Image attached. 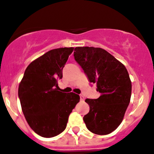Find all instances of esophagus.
Wrapping results in <instances>:
<instances>
[{"label":"esophagus","mask_w":154,"mask_h":154,"mask_svg":"<svg viewBox=\"0 0 154 154\" xmlns=\"http://www.w3.org/2000/svg\"><path fill=\"white\" fill-rule=\"evenodd\" d=\"M80 101H84L85 98H84V96H83V95H80Z\"/></svg>","instance_id":"esophagus-1"}]
</instances>
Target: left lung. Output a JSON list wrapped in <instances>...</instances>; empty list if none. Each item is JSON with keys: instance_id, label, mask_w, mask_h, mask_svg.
<instances>
[{"instance_id": "8db88e82", "label": "left lung", "mask_w": 154, "mask_h": 154, "mask_svg": "<svg viewBox=\"0 0 154 154\" xmlns=\"http://www.w3.org/2000/svg\"><path fill=\"white\" fill-rule=\"evenodd\" d=\"M74 56L101 93L96 99L85 100L90 108L83 117L86 128L96 135L111 133L123 121L130 102L132 83L129 73L121 62L101 48L76 47Z\"/></svg>"}]
</instances>
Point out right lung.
<instances>
[{"instance_id": "right-lung-1", "label": "right lung", "mask_w": 154, "mask_h": 154, "mask_svg": "<svg viewBox=\"0 0 154 154\" xmlns=\"http://www.w3.org/2000/svg\"><path fill=\"white\" fill-rule=\"evenodd\" d=\"M74 47L48 51L25 69L18 90L27 123L37 135L52 138L65 129L68 117L80 101L74 92H60L57 80Z\"/></svg>"}]
</instances>
